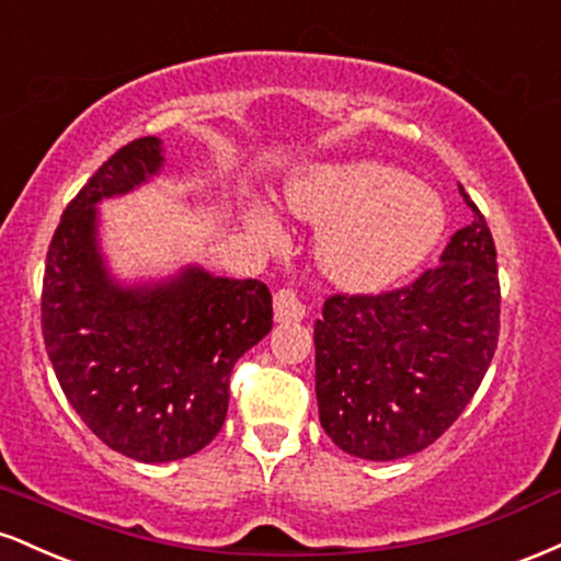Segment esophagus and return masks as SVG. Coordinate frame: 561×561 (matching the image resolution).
<instances>
[{
  "label": "esophagus",
  "mask_w": 561,
  "mask_h": 561,
  "mask_svg": "<svg viewBox=\"0 0 561 561\" xmlns=\"http://www.w3.org/2000/svg\"><path fill=\"white\" fill-rule=\"evenodd\" d=\"M302 317H306V306H302V300L298 298L295 289H279V293L274 295V319L279 321V324L300 321Z\"/></svg>",
  "instance_id": "1"
}]
</instances>
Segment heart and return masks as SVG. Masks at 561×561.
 Returning a JSON list of instances; mask_svg holds the SVG:
<instances>
[{
	"mask_svg": "<svg viewBox=\"0 0 561 561\" xmlns=\"http://www.w3.org/2000/svg\"><path fill=\"white\" fill-rule=\"evenodd\" d=\"M287 205L302 221L321 227L317 255L324 274L356 293L403 279L446 231L440 197L375 160L306 171L287 186ZM244 221L259 240L279 242V218L268 205H250Z\"/></svg>",
	"mask_w": 561,
	"mask_h": 561,
	"instance_id": "obj_1",
	"label": "heart"
}]
</instances>
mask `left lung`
I'll return each instance as SVG.
<instances>
[{
    "label": "left lung",
    "mask_w": 561,
    "mask_h": 561,
    "mask_svg": "<svg viewBox=\"0 0 561 561\" xmlns=\"http://www.w3.org/2000/svg\"><path fill=\"white\" fill-rule=\"evenodd\" d=\"M472 221L440 266L382 295H332L313 327L319 420L334 446L366 461L420 454L459 420L499 343L495 244Z\"/></svg>",
    "instance_id": "1"
}]
</instances>
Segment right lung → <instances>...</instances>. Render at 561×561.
<instances>
[{
  "label": "right lung",
  "mask_w": 561,
  "mask_h": 561,
  "mask_svg": "<svg viewBox=\"0 0 561 561\" xmlns=\"http://www.w3.org/2000/svg\"><path fill=\"white\" fill-rule=\"evenodd\" d=\"M163 141L121 147L70 199L47 253L42 330L68 403L105 446L145 465L197 454L229 409L234 362L272 332V293L197 263L121 282L100 244V210L163 171Z\"/></svg>",
  "instance_id": "1"
}]
</instances>
